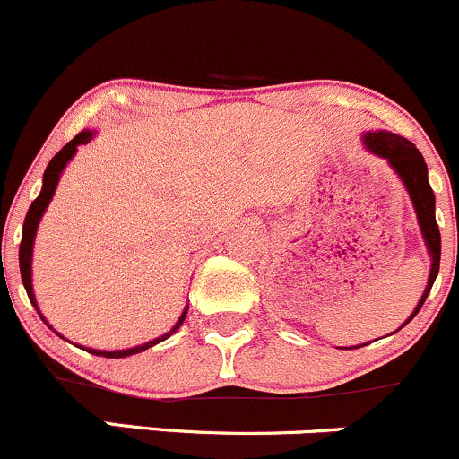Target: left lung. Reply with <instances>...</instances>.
<instances>
[{"mask_svg": "<svg viewBox=\"0 0 459 459\" xmlns=\"http://www.w3.org/2000/svg\"><path fill=\"white\" fill-rule=\"evenodd\" d=\"M362 145H365L371 154H376V157L386 159V163L391 165V169L400 177V181H403V186L406 187V195H409L411 203H413L420 231H422L424 245H427L429 258H431L429 282L427 287H424L422 299H420L418 305H415L413 314L404 320V325H409L411 320L415 318V314L422 309L424 300H427L429 291H431L433 282H436L437 272H440L442 238H440V228H437V221H436V195H433L431 186H429V169H427V163H424V157L420 154V150L411 143V141L404 139V136L394 134V132H386V130L365 132V134H362ZM395 332H398V329H395ZM360 347H365V344H360Z\"/></svg>", "mask_w": 459, "mask_h": 459, "instance_id": "obj_1", "label": "left lung"}]
</instances>
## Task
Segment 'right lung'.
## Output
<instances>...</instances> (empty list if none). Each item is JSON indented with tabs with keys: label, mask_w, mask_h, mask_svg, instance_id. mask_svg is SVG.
I'll use <instances>...</instances> for the list:
<instances>
[{
	"label": "right lung",
	"mask_w": 459,
	"mask_h": 459,
	"mask_svg": "<svg viewBox=\"0 0 459 459\" xmlns=\"http://www.w3.org/2000/svg\"><path fill=\"white\" fill-rule=\"evenodd\" d=\"M94 136H97V132H94V130H82L77 136H74L73 141H70V143H65L64 148H61L59 152L55 154L53 160H50L48 168H46V172H44V186H41L39 196H37L35 201H32V205L28 207L26 221H23L22 245H19V272H22V281H23V287H26L28 299H30L32 307H35L37 314H39V318L44 320V323L48 325V327H50V323L44 318V314H41V311H39V307H37L35 291H32V247H35L37 228H39V221H41V216H44L46 207H48V203L53 201L55 190H56V186H59L61 172H64V169H65V165H68L70 160H73L74 154H77L79 145L90 143V141H92ZM186 316H187V307H186V309H183V314L178 316L177 325H174V327L169 329L168 333L159 335V338L150 340V342H145V344H139V347L117 349V351H101V349H90V347H82V349H86V351L94 353V356H103V358H127V356H134V353L145 351V349H150V347H154V344L163 342V340H168L174 332H178V327H181V325H183ZM50 329H53V327H50ZM53 332H55V329H53ZM56 335H61V333H56ZM61 338H64V335H61Z\"/></svg>",
	"instance_id": "obj_1"
}]
</instances>
